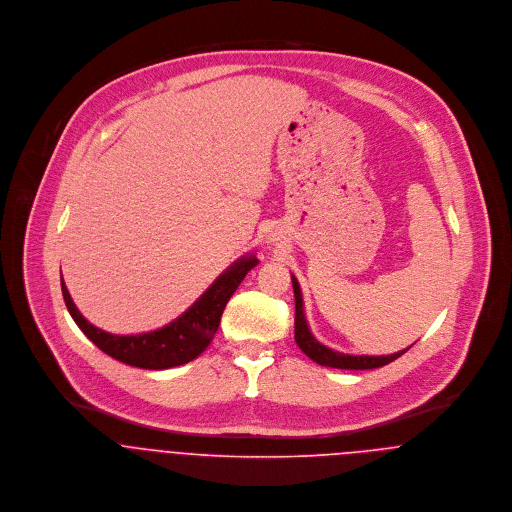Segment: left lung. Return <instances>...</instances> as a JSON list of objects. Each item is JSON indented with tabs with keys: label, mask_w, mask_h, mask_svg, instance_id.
I'll return each mask as SVG.
<instances>
[{
	"label": "left lung",
	"mask_w": 512,
	"mask_h": 512,
	"mask_svg": "<svg viewBox=\"0 0 512 512\" xmlns=\"http://www.w3.org/2000/svg\"><path fill=\"white\" fill-rule=\"evenodd\" d=\"M293 295H295V343L297 347L317 365L331 366V368H345V370H366V368H378V366L388 365L392 361H396L398 357H402L408 349L398 351L394 355H386V357H368V355H343L339 351H333L325 345H321L309 331V325L305 321V313H303V297L299 284L292 276Z\"/></svg>",
	"instance_id": "obj_1"
}]
</instances>
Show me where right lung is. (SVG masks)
Returning <instances> with one entry per match:
<instances>
[{"mask_svg": "<svg viewBox=\"0 0 512 512\" xmlns=\"http://www.w3.org/2000/svg\"><path fill=\"white\" fill-rule=\"evenodd\" d=\"M256 264V256H242L226 272H222L211 284V288L181 317H177L175 321L161 329L142 335H112L94 327L76 309L73 297L63 280L61 290L74 323L100 351H104L106 355L124 365L163 370L171 366L185 365L197 359L211 345L228 299Z\"/></svg>", "mask_w": 512, "mask_h": 512, "instance_id": "right-lung-1", "label": "right lung"}]
</instances>
